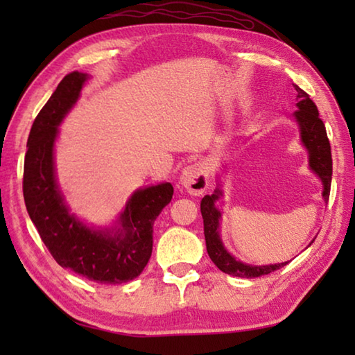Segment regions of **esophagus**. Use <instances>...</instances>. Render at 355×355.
<instances>
[{"instance_id": "esophagus-1", "label": "esophagus", "mask_w": 355, "mask_h": 355, "mask_svg": "<svg viewBox=\"0 0 355 355\" xmlns=\"http://www.w3.org/2000/svg\"><path fill=\"white\" fill-rule=\"evenodd\" d=\"M180 184L192 196H200L208 188V171L203 163L184 167L180 175Z\"/></svg>"}]
</instances>
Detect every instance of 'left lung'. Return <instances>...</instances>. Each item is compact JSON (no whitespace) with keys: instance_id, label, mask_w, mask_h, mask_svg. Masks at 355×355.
Instances as JSON below:
<instances>
[{"instance_id":"obj_1","label":"left lung","mask_w":355,"mask_h":355,"mask_svg":"<svg viewBox=\"0 0 355 355\" xmlns=\"http://www.w3.org/2000/svg\"><path fill=\"white\" fill-rule=\"evenodd\" d=\"M294 89L297 92V111L293 112V119L296 120L300 131V142L309 152V166L322 183V199L324 202L329 200L330 194V182H332V155H330V142L327 139L326 127L320 119L318 107L310 100L309 94L304 92L302 89L294 84ZM222 197V189L216 188L211 196H205L200 202V211L203 218V233H205V243L208 255L211 261L218 266L222 272L235 275V277L243 279H254L261 277L269 272L277 271L284 268L285 263L275 264H263V266H255V264H248L236 260L230 252H228L220 239L219 220H220V209L216 207V203ZM313 243V241H311ZM310 243V244H311Z\"/></svg>"}]
</instances>
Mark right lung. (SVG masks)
<instances>
[{"instance_id":"1","label":"right lung","mask_w":355,"mask_h":355,"mask_svg":"<svg viewBox=\"0 0 355 355\" xmlns=\"http://www.w3.org/2000/svg\"><path fill=\"white\" fill-rule=\"evenodd\" d=\"M87 80L81 71L65 75L35 117L25 155L23 197L42 241L62 268L97 284H125L147 266L153 224L172 200L173 188L159 183L135 191L114 227H89L70 213L56 178L55 142Z\"/></svg>"}]
</instances>
